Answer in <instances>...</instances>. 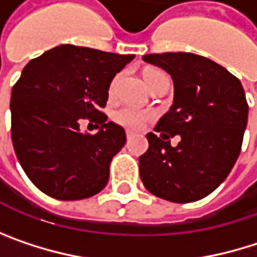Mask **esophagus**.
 <instances>
[{"label":"esophagus","mask_w":257,"mask_h":257,"mask_svg":"<svg viewBox=\"0 0 257 257\" xmlns=\"http://www.w3.org/2000/svg\"><path fill=\"white\" fill-rule=\"evenodd\" d=\"M132 137H134V134H132V132H129V131H126V138H128V140H131Z\"/></svg>","instance_id":"obj_1"}]
</instances>
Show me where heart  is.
<instances>
[{
  "mask_svg": "<svg viewBox=\"0 0 257 257\" xmlns=\"http://www.w3.org/2000/svg\"><path fill=\"white\" fill-rule=\"evenodd\" d=\"M161 78H167V76L159 70H147L144 73V80H146L149 87H152ZM117 81H119V76H116L111 80V83L108 86V93L110 95L114 93ZM152 117H153V113H150L147 110H140V108H135V107H122L117 111H114V114H113V119H114L116 123L122 125L123 128L131 129V131L141 129Z\"/></svg>",
  "mask_w": 257,
  "mask_h": 257,
  "instance_id": "b5f03b06",
  "label": "heart"
}]
</instances>
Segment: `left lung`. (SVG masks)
Returning a JSON list of instances; mask_svg holds the SVG:
<instances>
[{"instance_id": "obj_1", "label": "left lung", "mask_w": 257, "mask_h": 257, "mask_svg": "<svg viewBox=\"0 0 257 257\" xmlns=\"http://www.w3.org/2000/svg\"><path fill=\"white\" fill-rule=\"evenodd\" d=\"M143 61L165 70L174 81V102L149 132L140 156L144 187L171 202H193L217 189L231 173L247 126L242 84L214 61L193 53H153ZM179 135V144L169 138Z\"/></svg>"}]
</instances>
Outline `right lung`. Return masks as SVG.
Wrapping results in <instances>:
<instances>
[{
  "instance_id": "right-lung-1",
  "label": "right lung",
  "mask_w": 257,
  "mask_h": 257,
  "mask_svg": "<svg viewBox=\"0 0 257 257\" xmlns=\"http://www.w3.org/2000/svg\"><path fill=\"white\" fill-rule=\"evenodd\" d=\"M132 59L62 44L26 64L12 90V141L28 179L46 195L76 201L105 187L126 134L107 122L101 108L111 80ZM83 118L96 121L100 131L83 134Z\"/></svg>"
}]
</instances>
